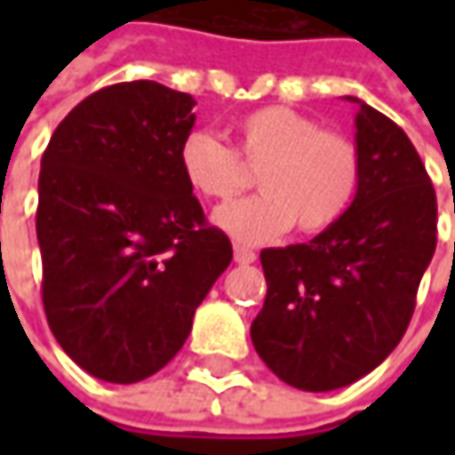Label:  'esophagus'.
I'll list each match as a JSON object with an SVG mask.
<instances>
[{"label":"esophagus","instance_id":"34e87169","mask_svg":"<svg viewBox=\"0 0 455 455\" xmlns=\"http://www.w3.org/2000/svg\"><path fill=\"white\" fill-rule=\"evenodd\" d=\"M233 253H235V263H243V266H248V263H253L255 258V251H251V248H245V245H240L237 243L235 248H233Z\"/></svg>","mask_w":455,"mask_h":455}]
</instances>
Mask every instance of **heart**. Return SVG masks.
Here are the masks:
<instances>
[{
	"label": "heart",
	"instance_id": "heart-1",
	"mask_svg": "<svg viewBox=\"0 0 455 455\" xmlns=\"http://www.w3.org/2000/svg\"><path fill=\"white\" fill-rule=\"evenodd\" d=\"M237 149L210 132L180 147L187 184L207 200H233L258 172L260 195L215 210V225L243 243H263L296 228L314 235L337 225L359 187V151L349 136L326 132L311 116L263 106L240 116Z\"/></svg>",
	"mask_w": 455,
	"mask_h": 455
}]
</instances>
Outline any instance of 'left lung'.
Listing matches in <instances>:
<instances>
[{
	"mask_svg": "<svg viewBox=\"0 0 455 455\" xmlns=\"http://www.w3.org/2000/svg\"><path fill=\"white\" fill-rule=\"evenodd\" d=\"M359 187L344 218L314 240L260 253L268 293L251 326L273 375L306 393L372 372L411 323L435 253V189L405 132L359 98Z\"/></svg>",
	"mask_w": 455,
	"mask_h": 455,
	"instance_id": "1",
	"label": "left lung"
}]
</instances>
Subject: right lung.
Returning <instances> with one entry per match:
<instances>
[{"mask_svg":"<svg viewBox=\"0 0 455 455\" xmlns=\"http://www.w3.org/2000/svg\"><path fill=\"white\" fill-rule=\"evenodd\" d=\"M195 98L154 80L80 100L43 154V304L65 355L132 385L159 372L233 260L180 166Z\"/></svg>","mask_w":455,"mask_h":455,"instance_id":"add662e5","label":"right lung"}]
</instances>
